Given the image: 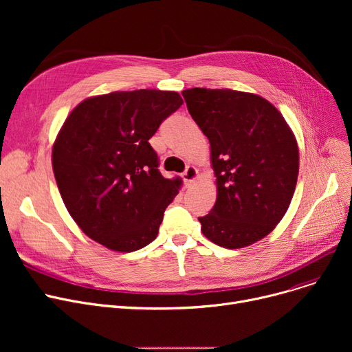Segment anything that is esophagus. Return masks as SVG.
Wrapping results in <instances>:
<instances>
[{"label": "esophagus", "mask_w": 352, "mask_h": 352, "mask_svg": "<svg viewBox=\"0 0 352 352\" xmlns=\"http://www.w3.org/2000/svg\"><path fill=\"white\" fill-rule=\"evenodd\" d=\"M197 175H198V171H197L195 166L188 165L187 168H186V171L182 173V179L186 181V184H190V182H192L197 178Z\"/></svg>", "instance_id": "34e87169"}]
</instances>
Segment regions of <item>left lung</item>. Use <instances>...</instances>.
I'll return each mask as SVG.
<instances>
[{"instance_id":"1","label":"left lung","mask_w":352,"mask_h":352,"mask_svg":"<svg viewBox=\"0 0 352 352\" xmlns=\"http://www.w3.org/2000/svg\"><path fill=\"white\" fill-rule=\"evenodd\" d=\"M208 138L217 202L199 217L214 244L235 250L260 241L285 215L298 178V145L281 113L260 96L234 89L182 91Z\"/></svg>"}]
</instances>
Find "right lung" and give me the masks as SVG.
I'll list each match as a JSON object with an SVG mask.
<instances>
[{"instance_id": "obj_1", "label": "right lung", "mask_w": 352, "mask_h": 352, "mask_svg": "<svg viewBox=\"0 0 352 352\" xmlns=\"http://www.w3.org/2000/svg\"><path fill=\"white\" fill-rule=\"evenodd\" d=\"M182 105L174 91H116L71 111L52 146L64 204L94 241L131 252L153 243L178 179L161 175L150 138Z\"/></svg>"}]
</instances>
